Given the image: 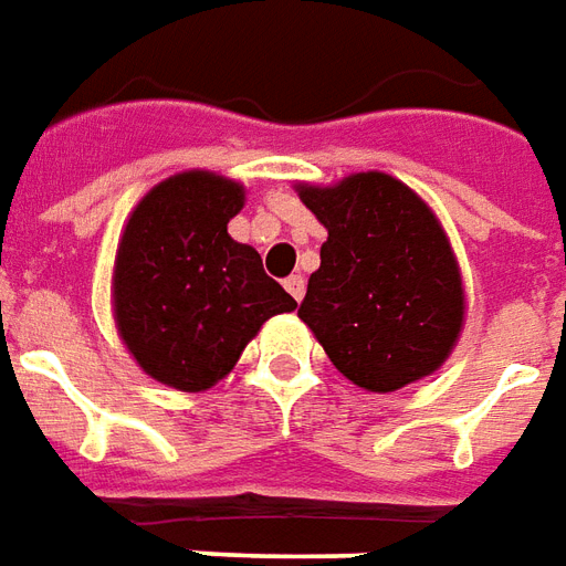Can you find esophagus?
I'll return each mask as SVG.
<instances>
[{"mask_svg":"<svg viewBox=\"0 0 566 566\" xmlns=\"http://www.w3.org/2000/svg\"><path fill=\"white\" fill-rule=\"evenodd\" d=\"M284 291H287V294L294 296L296 303H300V300H303V294H305V279H303V275H291V279H284Z\"/></svg>","mask_w":566,"mask_h":566,"instance_id":"esophagus-1","label":"esophagus"}]
</instances>
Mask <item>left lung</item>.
I'll list each match as a JSON object with an SVG mask.
<instances>
[{
    "label": "left lung",
    "instance_id": "obj_1",
    "mask_svg": "<svg viewBox=\"0 0 566 566\" xmlns=\"http://www.w3.org/2000/svg\"><path fill=\"white\" fill-rule=\"evenodd\" d=\"M296 195L326 228L300 321L329 363L368 392L434 375L462 336L464 284L432 207L380 170Z\"/></svg>",
    "mask_w": 566,
    "mask_h": 566
}]
</instances>
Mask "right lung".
<instances>
[{"label":"right lung","mask_w":566,"mask_h":566,"mask_svg":"<svg viewBox=\"0 0 566 566\" xmlns=\"http://www.w3.org/2000/svg\"><path fill=\"white\" fill-rule=\"evenodd\" d=\"M242 207V182L182 170L149 188L125 221L113 321L134 363L165 387H216L270 317L296 308L261 254L228 233Z\"/></svg>","instance_id":"obj_1"}]
</instances>
